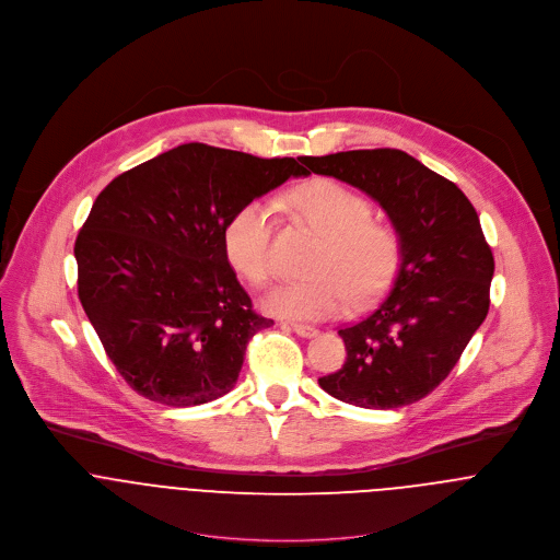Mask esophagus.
Here are the masks:
<instances>
[{"label":"esophagus","mask_w":560,"mask_h":560,"mask_svg":"<svg viewBox=\"0 0 560 560\" xmlns=\"http://www.w3.org/2000/svg\"><path fill=\"white\" fill-rule=\"evenodd\" d=\"M291 328H293V332L295 335H300V337H315L319 330L315 328V326H306V324H291Z\"/></svg>","instance_id":"obj_1"}]
</instances>
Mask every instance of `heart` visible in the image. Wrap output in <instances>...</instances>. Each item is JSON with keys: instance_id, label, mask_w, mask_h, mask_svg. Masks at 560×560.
Segmentation results:
<instances>
[{"instance_id": "heart-1", "label": "heart", "mask_w": 560, "mask_h": 560, "mask_svg": "<svg viewBox=\"0 0 560 560\" xmlns=\"http://www.w3.org/2000/svg\"><path fill=\"white\" fill-rule=\"evenodd\" d=\"M291 210L322 238L306 280L282 282L265 308L289 319H326L381 295L400 262L398 232L372 219V203L335 179H311L289 195ZM271 212L262 201H245L223 228V252L232 269L254 284L273 273Z\"/></svg>"}]
</instances>
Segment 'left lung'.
<instances>
[{"mask_svg": "<svg viewBox=\"0 0 560 560\" xmlns=\"http://www.w3.org/2000/svg\"><path fill=\"white\" fill-rule=\"evenodd\" d=\"M308 171L370 195L400 238L398 271L381 302L339 330L346 363L319 385L330 396L396 409L433 392L490 306L492 252L466 195L398 149L304 158Z\"/></svg>", "mask_w": 560, "mask_h": 560, "instance_id": "obj_1", "label": "left lung"}]
</instances>
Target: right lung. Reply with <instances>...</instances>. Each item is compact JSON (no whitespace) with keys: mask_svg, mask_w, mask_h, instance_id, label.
Masks as SVG:
<instances>
[{"mask_svg":"<svg viewBox=\"0 0 560 560\" xmlns=\"http://www.w3.org/2000/svg\"><path fill=\"white\" fill-rule=\"evenodd\" d=\"M293 158L262 160L199 142L118 175L79 232V298L122 378L144 398L192 407L228 394L258 315L223 252L245 201L306 177Z\"/></svg>","mask_w":560,"mask_h":560,"instance_id":"add662e5","label":"right lung"}]
</instances>
